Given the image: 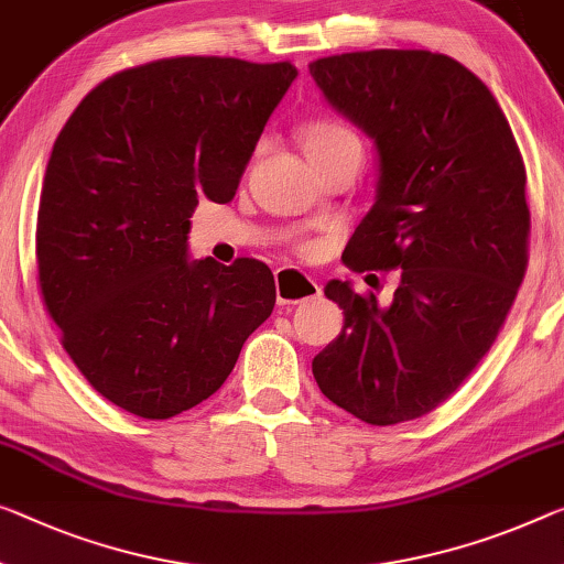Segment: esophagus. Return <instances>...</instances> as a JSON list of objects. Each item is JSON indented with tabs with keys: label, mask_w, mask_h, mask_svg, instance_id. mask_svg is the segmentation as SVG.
I'll return each mask as SVG.
<instances>
[{
	"label": "esophagus",
	"mask_w": 564,
	"mask_h": 564,
	"mask_svg": "<svg viewBox=\"0 0 564 564\" xmlns=\"http://www.w3.org/2000/svg\"><path fill=\"white\" fill-rule=\"evenodd\" d=\"M274 288L280 305H297V302L319 297V292H323L312 276H307L305 272L290 270V267H282V270L274 272Z\"/></svg>",
	"instance_id": "obj_1"
}]
</instances>
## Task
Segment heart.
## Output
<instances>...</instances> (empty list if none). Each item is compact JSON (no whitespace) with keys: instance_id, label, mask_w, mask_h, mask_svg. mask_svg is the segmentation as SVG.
<instances>
[{"instance_id":"1","label":"heart","mask_w":564,"mask_h":564,"mask_svg":"<svg viewBox=\"0 0 564 564\" xmlns=\"http://www.w3.org/2000/svg\"><path fill=\"white\" fill-rule=\"evenodd\" d=\"M300 143L307 155H317L333 151L337 145L360 143L348 126L337 123V120H312L300 131Z\"/></svg>"}]
</instances>
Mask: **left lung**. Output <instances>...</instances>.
<instances>
[{"mask_svg":"<svg viewBox=\"0 0 564 564\" xmlns=\"http://www.w3.org/2000/svg\"><path fill=\"white\" fill-rule=\"evenodd\" d=\"M310 75L380 155L376 204L343 262L398 276L391 305L327 282L345 325L312 376L370 426L421 419L489 352L524 280L522 153L487 85L441 52H343L310 63Z\"/></svg>","mask_w":564,"mask_h":564,"instance_id":"1","label":"left lung"}]
</instances>
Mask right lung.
Listing matches in <instances>:
<instances>
[{"mask_svg": "<svg viewBox=\"0 0 564 564\" xmlns=\"http://www.w3.org/2000/svg\"><path fill=\"white\" fill-rule=\"evenodd\" d=\"M297 67L184 55L85 95L52 149L34 231L59 343L110 403L149 421L221 388L274 310V276L239 257L192 262L198 198L227 204Z\"/></svg>", "mask_w": 564, "mask_h": 564, "instance_id": "add662e5", "label": "right lung"}]
</instances>
